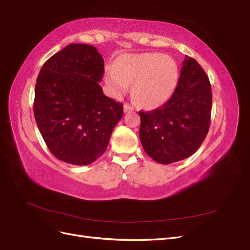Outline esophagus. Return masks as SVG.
<instances>
[{"label": "esophagus", "mask_w": 250, "mask_h": 250, "mask_svg": "<svg viewBox=\"0 0 250 250\" xmlns=\"http://www.w3.org/2000/svg\"><path fill=\"white\" fill-rule=\"evenodd\" d=\"M133 110V106L129 103H125L124 104V111L128 112V111H132Z\"/></svg>", "instance_id": "obj_1"}]
</instances>
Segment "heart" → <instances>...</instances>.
Masks as SVG:
<instances>
[{"instance_id": "1", "label": "heart", "mask_w": 250, "mask_h": 250, "mask_svg": "<svg viewBox=\"0 0 250 250\" xmlns=\"http://www.w3.org/2000/svg\"><path fill=\"white\" fill-rule=\"evenodd\" d=\"M175 60L158 53L120 57L105 71V81L113 97L122 96L133 83L132 95L142 106L154 108L167 101L176 86Z\"/></svg>"}]
</instances>
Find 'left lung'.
<instances>
[{"mask_svg":"<svg viewBox=\"0 0 250 250\" xmlns=\"http://www.w3.org/2000/svg\"><path fill=\"white\" fill-rule=\"evenodd\" d=\"M211 88L200 64L186 56L177 86L163 106L140 111V140L153 161L168 165L194 154L209 129Z\"/></svg>","mask_w":250,"mask_h":250,"instance_id":"obj_1","label":"left lung"}]
</instances>
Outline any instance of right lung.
I'll return each instance as SVG.
<instances>
[{
	"instance_id": "obj_1",
	"label": "right lung",
	"mask_w": 250,
	"mask_h": 250,
	"mask_svg": "<svg viewBox=\"0 0 250 250\" xmlns=\"http://www.w3.org/2000/svg\"><path fill=\"white\" fill-rule=\"evenodd\" d=\"M103 57L85 43H71L43 63L35 84L34 117L58 160L85 166L106 150L123 104L103 94Z\"/></svg>"
}]
</instances>
